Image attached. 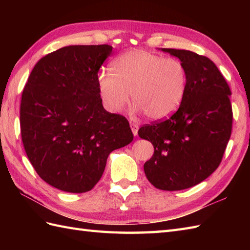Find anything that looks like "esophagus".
I'll list each match as a JSON object with an SVG mask.
<instances>
[{"label":"esophagus","instance_id":"34e87169","mask_svg":"<svg viewBox=\"0 0 250 250\" xmlns=\"http://www.w3.org/2000/svg\"><path fill=\"white\" fill-rule=\"evenodd\" d=\"M131 130H132V133H133V135H137V131H139V125L136 124H133V122H131Z\"/></svg>","mask_w":250,"mask_h":250}]
</instances>
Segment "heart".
Returning a JSON list of instances; mask_svg holds the SVG:
<instances>
[{"mask_svg":"<svg viewBox=\"0 0 250 250\" xmlns=\"http://www.w3.org/2000/svg\"><path fill=\"white\" fill-rule=\"evenodd\" d=\"M114 74H98V90L106 110L118 114L130 101L134 111H144L151 120H162L178 109L187 88V71L176 58H164L134 49L111 63Z\"/></svg>","mask_w":250,"mask_h":250,"instance_id":"heart-1","label":"heart"}]
</instances>
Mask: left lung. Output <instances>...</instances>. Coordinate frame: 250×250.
Wrapping results in <instances>:
<instances>
[{
    "mask_svg": "<svg viewBox=\"0 0 250 250\" xmlns=\"http://www.w3.org/2000/svg\"><path fill=\"white\" fill-rule=\"evenodd\" d=\"M161 50L184 63L187 88L176 113L143 125L139 135L155 148L144 164L147 179L158 189L176 191L200 184L219 167L232 131L231 90L208 58L184 49Z\"/></svg>",
    "mask_w": 250,
    "mask_h": 250,
    "instance_id": "1",
    "label": "left lung"
}]
</instances>
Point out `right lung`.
<instances>
[{
	"instance_id": "obj_1",
	"label": "right lung",
	"mask_w": 250,
	"mask_h": 250,
	"mask_svg": "<svg viewBox=\"0 0 250 250\" xmlns=\"http://www.w3.org/2000/svg\"><path fill=\"white\" fill-rule=\"evenodd\" d=\"M109 45H73L36 63L24 86L20 128L39 176L65 192L91 190L109 153L133 141L129 121L105 110L98 73Z\"/></svg>"
}]
</instances>
